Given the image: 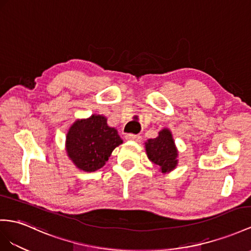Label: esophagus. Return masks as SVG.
Listing matches in <instances>:
<instances>
[{"label":"esophagus","instance_id":"34e87169","mask_svg":"<svg viewBox=\"0 0 251 251\" xmlns=\"http://www.w3.org/2000/svg\"><path fill=\"white\" fill-rule=\"evenodd\" d=\"M126 140L128 141H134V142H140L141 140H142V138H141V136H139V134H126Z\"/></svg>","mask_w":251,"mask_h":251}]
</instances>
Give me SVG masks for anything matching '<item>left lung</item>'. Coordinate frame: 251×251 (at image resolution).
Returning <instances> with one entry per match:
<instances>
[{
    "label": "left lung",
    "instance_id": "8db88e82",
    "mask_svg": "<svg viewBox=\"0 0 251 251\" xmlns=\"http://www.w3.org/2000/svg\"><path fill=\"white\" fill-rule=\"evenodd\" d=\"M147 158L155 163L162 174L171 173L178 165V150L169 128L158 132V137L149 139L144 143Z\"/></svg>",
    "mask_w": 251,
    "mask_h": 251
}]
</instances>
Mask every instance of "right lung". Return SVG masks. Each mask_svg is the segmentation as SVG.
Here are the masks:
<instances>
[{"instance_id": "add662e5", "label": "right lung", "mask_w": 251, "mask_h": 251, "mask_svg": "<svg viewBox=\"0 0 251 251\" xmlns=\"http://www.w3.org/2000/svg\"><path fill=\"white\" fill-rule=\"evenodd\" d=\"M123 143L118 130L108 126L107 118L92 114L77 119L66 136V151L77 169L95 172L102 168L115 147Z\"/></svg>"}]
</instances>
